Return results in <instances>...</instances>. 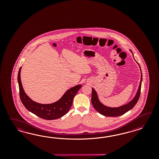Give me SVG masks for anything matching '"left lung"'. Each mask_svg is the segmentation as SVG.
I'll return each instance as SVG.
<instances>
[{
    "mask_svg": "<svg viewBox=\"0 0 159 159\" xmlns=\"http://www.w3.org/2000/svg\"><path fill=\"white\" fill-rule=\"evenodd\" d=\"M140 72H141V79H140L139 86L138 88V92L136 94V96L132 99V101H130L129 102L124 106H120L119 107L112 108V107H108L103 105L101 102L99 101L96 90L93 88H92V103L94 108L96 109V110L103 116H122L126 112L129 111L132 108H133L138 101L139 98L140 94L141 85H142V73L141 71V69H140Z\"/></svg>",
    "mask_w": 159,
    "mask_h": 159,
    "instance_id": "8db88e82",
    "label": "left lung"
}]
</instances>
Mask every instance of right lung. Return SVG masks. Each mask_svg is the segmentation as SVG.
I'll list each match as a JSON object with an SVG mask.
<instances>
[{"label":"right lung","instance_id":"right-lung-1","mask_svg":"<svg viewBox=\"0 0 159 159\" xmlns=\"http://www.w3.org/2000/svg\"><path fill=\"white\" fill-rule=\"evenodd\" d=\"M21 69V67L20 68L17 77L20 97L27 110L39 117L47 120L58 119L67 114L72 105L74 97L82 87V85L79 84L69 89L58 101L53 103L48 104H39L33 101L24 92L20 79Z\"/></svg>","mask_w":159,"mask_h":159}]
</instances>
